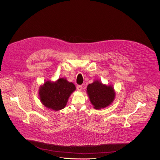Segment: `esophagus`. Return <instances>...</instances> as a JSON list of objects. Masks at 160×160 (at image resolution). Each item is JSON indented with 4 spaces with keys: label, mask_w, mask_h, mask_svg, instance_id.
I'll return each instance as SVG.
<instances>
[{
    "label": "esophagus",
    "mask_w": 160,
    "mask_h": 160,
    "mask_svg": "<svg viewBox=\"0 0 160 160\" xmlns=\"http://www.w3.org/2000/svg\"><path fill=\"white\" fill-rule=\"evenodd\" d=\"M82 89H83V86H82V85H78V86H77V89L78 91H82Z\"/></svg>",
    "instance_id": "obj_1"
}]
</instances>
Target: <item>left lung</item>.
Masks as SVG:
<instances>
[{"mask_svg": "<svg viewBox=\"0 0 160 160\" xmlns=\"http://www.w3.org/2000/svg\"><path fill=\"white\" fill-rule=\"evenodd\" d=\"M86 89L89 100L96 110L109 106L115 99L113 86L103 84L98 80H95L92 83L88 85Z\"/></svg>", "mask_w": 160, "mask_h": 160, "instance_id": "1", "label": "left lung"}]
</instances>
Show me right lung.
<instances>
[{
  "mask_svg": "<svg viewBox=\"0 0 160 160\" xmlns=\"http://www.w3.org/2000/svg\"><path fill=\"white\" fill-rule=\"evenodd\" d=\"M76 89L74 84L63 77L54 82L46 80L39 86L38 95L44 106L54 111H59L67 106L70 95Z\"/></svg>",
  "mask_w": 160,
  "mask_h": 160,
  "instance_id": "obj_1",
  "label": "right lung"
}]
</instances>
